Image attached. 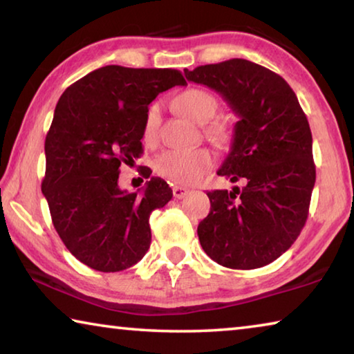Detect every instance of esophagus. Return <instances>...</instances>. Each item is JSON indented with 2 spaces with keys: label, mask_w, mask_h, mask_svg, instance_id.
I'll return each instance as SVG.
<instances>
[{
  "label": "esophagus",
  "mask_w": 354,
  "mask_h": 354,
  "mask_svg": "<svg viewBox=\"0 0 354 354\" xmlns=\"http://www.w3.org/2000/svg\"><path fill=\"white\" fill-rule=\"evenodd\" d=\"M189 192L190 190L187 187H183V185H173V196H175V198H184Z\"/></svg>",
  "instance_id": "1"
}]
</instances>
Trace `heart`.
Wrapping results in <instances>:
<instances>
[{"label":"heart","mask_w":354,"mask_h":354,"mask_svg":"<svg viewBox=\"0 0 354 354\" xmlns=\"http://www.w3.org/2000/svg\"><path fill=\"white\" fill-rule=\"evenodd\" d=\"M176 109L184 117L203 123V133L214 143H225L230 139V128L223 118H211L218 109V101L203 88H187L175 98ZM160 127V104H149L143 122V140L158 139ZM212 154L206 148H173L165 149L154 159V171L167 181L179 185L196 184L212 167Z\"/></svg>","instance_id":"heart-1"}]
</instances>
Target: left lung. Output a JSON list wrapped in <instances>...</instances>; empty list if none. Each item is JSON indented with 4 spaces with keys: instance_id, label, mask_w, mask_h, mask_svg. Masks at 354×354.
Returning <instances> with one entry per match:
<instances>
[{
    "instance_id": "8db88e82",
    "label": "left lung",
    "mask_w": 354,
    "mask_h": 354,
    "mask_svg": "<svg viewBox=\"0 0 354 354\" xmlns=\"http://www.w3.org/2000/svg\"><path fill=\"white\" fill-rule=\"evenodd\" d=\"M184 73L218 92L239 115L217 175L243 185L207 192L211 211L198 225L201 247L227 268L267 266L292 247L308 220L315 164L306 113L283 77L245 59Z\"/></svg>"
}]
</instances>
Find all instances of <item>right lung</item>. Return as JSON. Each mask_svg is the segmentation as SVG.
I'll list each match as a JSON object with an SVG mask.
<instances>
[{
	"mask_svg": "<svg viewBox=\"0 0 354 354\" xmlns=\"http://www.w3.org/2000/svg\"><path fill=\"white\" fill-rule=\"evenodd\" d=\"M184 84L178 70L106 65L71 84L57 101L45 139L41 192L64 245L93 270H127L149 248V214L171 200V189L151 178L142 194H128L118 187L120 165L143 153L148 104Z\"/></svg>",
	"mask_w": 354,
	"mask_h": 354,
	"instance_id": "1",
	"label": "right lung"
}]
</instances>
